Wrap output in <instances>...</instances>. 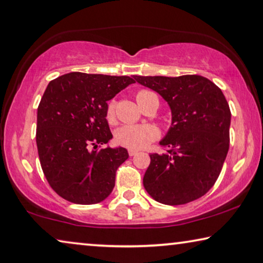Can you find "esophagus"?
<instances>
[{
	"mask_svg": "<svg viewBox=\"0 0 263 263\" xmlns=\"http://www.w3.org/2000/svg\"><path fill=\"white\" fill-rule=\"evenodd\" d=\"M128 156H130V157H133V156H136V154H137V152H138V151H137V149H128Z\"/></svg>",
	"mask_w": 263,
	"mask_h": 263,
	"instance_id": "esophagus-1",
	"label": "esophagus"
}]
</instances>
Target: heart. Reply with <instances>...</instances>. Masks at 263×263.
Segmentation results:
<instances>
[{"label": "heart", "instance_id": "heart-1", "mask_svg": "<svg viewBox=\"0 0 263 263\" xmlns=\"http://www.w3.org/2000/svg\"><path fill=\"white\" fill-rule=\"evenodd\" d=\"M154 95L149 90H139L136 93V99L139 105L148 96ZM106 119L114 123L116 119V102L110 101L106 106ZM159 137V130L152 124L143 125H124L116 131L115 139L117 144L130 149H139L146 147Z\"/></svg>", "mask_w": 263, "mask_h": 263}]
</instances>
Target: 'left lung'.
I'll return each instance as SVG.
<instances>
[{"label": "left lung", "mask_w": 263, "mask_h": 263, "mask_svg": "<svg viewBox=\"0 0 263 263\" xmlns=\"http://www.w3.org/2000/svg\"><path fill=\"white\" fill-rule=\"evenodd\" d=\"M157 91L172 111V126L160 141L165 153L149 154L143 184L165 205H184L214 186L229 148L231 110L222 91L198 74L136 76Z\"/></svg>", "instance_id": "left-lung-1"}]
</instances>
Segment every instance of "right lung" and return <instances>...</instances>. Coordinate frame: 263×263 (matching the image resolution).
Wrapping results in <instances>:
<instances>
[{
	"instance_id": "1",
	"label": "right lung",
	"mask_w": 263,
	"mask_h": 263,
	"mask_svg": "<svg viewBox=\"0 0 263 263\" xmlns=\"http://www.w3.org/2000/svg\"><path fill=\"white\" fill-rule=\"evenodd\" d=\"M132 83L128 76L70 72L48 84L37 109L36 144L44 176L60 197L93 205L114 190L128 153L102 147L112 138L106 102Z\"/></svg>"
}]
</instances>
